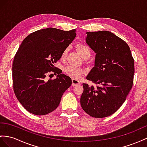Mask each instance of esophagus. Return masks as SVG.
Returning <instances> with one entry per match:
<instances>
[{"label": "esophagus", "mask_w": 147, "mask_h": 147, "mask_svg": "<svg viewBox=\"0 0 147 147\" xmlns=\"http://www.w3.org/2000/svg\"><path fill=\"white\" fill-rule=\"evenodd\" d=\"M79 84H80V81L76 80H75V79H73V80H72V86H76L79 85Z\"/></svg>", "instance_id": "34e87169"}]
</instances>
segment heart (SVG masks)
I'll return each instance as SVG.
<instances>
[{
    "label": "heart",
    "instance_id": "heart-1",
    "mask_svg": "<svg viewBox=\"0 0 147 147\" xmlns=\"http://www.w3.org/2000/svg\"><path fill=\"white\" fill-rule=\"evenodd\" d=\"M76 48L82 58H88L91 55V50L90 47L86 44L82 43H78L76 45ZM69 47L64 49L61 53V58L64 59L66 57ZM64 71L67 76L74 79H80L84 73V70L81 67H78L73 65H69L64 68Z\"/></svg>",
    "mask_w": 147,
    "mask_h": 147
}]
</instances>
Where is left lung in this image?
I'll return each instance as SVG.
<instances>
[{"mask_svg": "<svg viewBox=\"0 0 147 147\" xmlns=\"http://www.w3.org/2000/svg\"><path fill=\"white\" fill-rule=\"evenodd\" d=\"M86 43L96 53L95 65L83 83L80 102L95 118L110 116L121 107L133 86L134 59L129 45L109 31L87 32Z\"/></svg>", "mask_w": 147, "mask_h": 147, "instance_id": "8db88e82", "label": "left lung"}]
</instances>
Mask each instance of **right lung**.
<instances>
[{
	"label": "right lung",
	"instance_id": "1",
	"mask_svg": "<svg viewBox=\"0 0 147 147\" xmlns=\"http://www.w3.org/2000/svg\"><path fill=\"white\" fill-rule=\"evenodd\" d=\"M76 35L75 29L48 28L30 33L22 41L13 61V87L17 99L29 112L43 115L59 106L72 81L54 64ZM51 72L57 74V77L48 80Z\"/></svg>",
	"mask_w": 147,
	"mask_h": 147
}]
</instances>
